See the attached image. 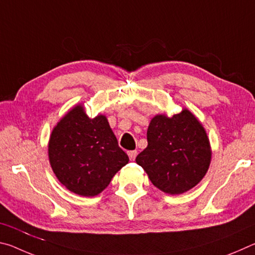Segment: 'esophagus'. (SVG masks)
Returning a JSON list of instances; mask_svg holds the SVG:
<instances>
[{
    "label": "esophagus",
    "instance_id": "obj_1",
    "mask_svg": "<svg viewBox=\"0 0 255 255\" xmlns=\"http://www.w3.org/2000/svg\"><path fill=\"white\" fill-rule=\"evenodd\" d=\"M128 156L130 158V161H133L137 156V150H129L128 152Z\"/></svg>",
    "mask_w": 255,
    "mask_h": 255
}]
</instances>
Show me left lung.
Returning a JSON list of instances; mask_svg holds the SVG:
<instances>
[{"label":"left lung","mask_w":255,"mask_h":255,"mask_svg":"<svg viewBox=\"0 0 255 255\" xmlns=\"http://www.w3.org/2000/svg\"><path fill=\"white\" fill-rule=\"evenodd\" d=\"M147 147L136 157L155 187L181 195L200 182L209 169L211 147L204 126L187 108L169 117L156 115L147 129Z\"/></svg>","instance_id":"left-lung-1"}]
</instances>
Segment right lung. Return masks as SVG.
Wrapping results in <instances>:
<instances>
[{
    "label": "right lung",
    "mask_w": 255,
    "mask_h": 255,
    "mask_svg": "<svg viewBox=\"0 0 255 255\" xmlns=\"http://www.w3.org/2000/svg\"><path fill=\"white\" fill-rule=\"evenodd\" d=\"M48 157L59 182L83 197L101 193L129 162L106 116L90 118L82 103L67 111L54 127Z\"/></svg>",
    "instance_id": "add662e5"
}]
</instances>
